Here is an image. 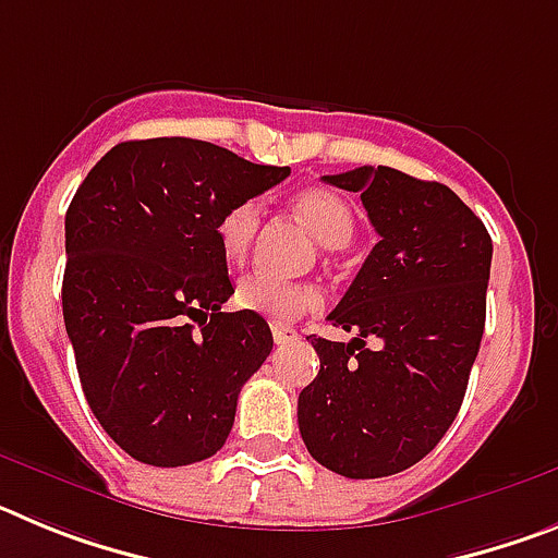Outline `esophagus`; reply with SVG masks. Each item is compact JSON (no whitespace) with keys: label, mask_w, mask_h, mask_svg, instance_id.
<instances>
[{"label":"esophagus","mask_w":558,"mask_h":558,"mask_svg":"<svg viewBox=\"0 0 558 558\" xmlns=\"http://www.w3.org/2000/svg\"><path fill=\"white\" fill-rule=\"evenodd\" d=\"M270 332H274V340L282 347V343H293L295 338H299V332H295L293 327H288V324H279L274 322L270 324Z\"/></svg>","instance_id":"esophagus-1"}]
</instances>
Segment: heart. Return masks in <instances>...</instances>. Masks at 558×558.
<instances>
[{
  "label": "heart",
  "instance_id": "heart-1",
  "mask_svg": "<svg viewBox=\"0 0 558 558\" xmlns=\"http://www.w3.org/2000/svg\"><path fill=\"white\" fill-rule=\"evenodd\" d=\"M293 209L324 248H343L357 226L352 206L340 198L338 192L324 190V186H307L295 192ZM259 220H263V211L256 201H240L220 215L218 243L229 263H243L248 256L256 231H259ZM234 304L282 324L322 307L324 293L307 282H282L268 274H248L236 284Z\"/></svg>",
  "mask_w": 558,
  "mask_h": 558
}]
</instances>
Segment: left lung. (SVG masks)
Wrapping results in <instances>:
<instances>
[{
  "label": "left lung",
  "instance_id": "obj_1",
  "mask_svg": "<svg viewBox=\"0 0 558 558\" xmlns=\"http://www.w3.org/2000/svg\"><path fill=\"white\" fill-rule=\"evenodd\" d=\"M324 181L360 192L379 243L329 313L357 338L310 335L322 372L299 393V430L310 456L338 475H397L458 416L486 324L492 236L438 181L393 167Z\"/></svg>",
  "mask_w": 558,
  "mask_h": 558
}]
</instances>
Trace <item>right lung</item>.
I'll return each mask as SVG.
<instances>
[{
	"instance_id": "obj_1",
	"label": "right lung",
	"mask_w": 558,
	"mask_h": 558,
	"mask_svg": "<svg viewBox=\"0 0 558 558\" xmlns=\"http://www.w3.org/2000/svg\"><path fill=\"white\" fill-rule=\"evenodd\" d=\"M288 175L211 142L159 136L120 142L77 186L63 324L88 408L136 461L186 466L226 445L274 335L263 315L220 313L234 288L218 220Z\"/></svg>"
}]
</instances>
